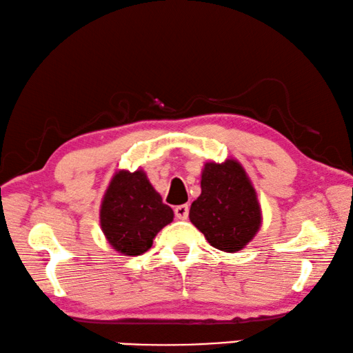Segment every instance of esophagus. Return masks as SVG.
<instances>
[{
  "mask_svg": "<svg viewBox=\"0 0 353 353\" xmlns=\"http://www.w3.org/2000/svg\"><path fill=\"white\" fill-rule=\"evenodd\" d=\"M173 211H175V217L178 220H186L188 215H189V206L188 205H180V206H176L175 209H173Z\"/></svg>",
  "mask_w": 353,
  "mask_h": 353,
  "instance_id": "obj_1",
  "label": "esophagus"
}]
</instances>
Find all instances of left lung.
<instances>
[{"mask_svg":"<svg viewBox=\"0 0 353 353\" xmlns=\"http://www.w3.org/2000/svg\"><path fill=\"white\" fill-rule=\"evenodd\" d=\"M189 219L220 251L236 252L251 242L262 225V211L239 161L205 164L201 195L190 206Z\"/></svg>","mask_w":353,"mask_h":353,"instance_id":"8db88e82","label":"left lung"}]
</instances>
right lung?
<instances>
[{
	"instance_id": "obj_1",
	"label": "right lung",
	"mask_w": 353,
	"mask_h": 353,
	"mask_svg": "<svg viewBox=\"0 0 353 353\" xmlns=\"http://www.w3.org/2000/svg\"><path fill=\"white\" fill-rule=\"evenodd\" d=\"M172 220V208L164 205L145 172L114 173L101 205V228L116 251L125 256L142 254Z\"/></svg>"
}]
</instances>
